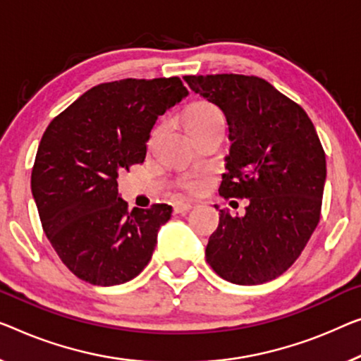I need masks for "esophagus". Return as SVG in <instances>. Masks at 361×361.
<instances>
[{"instance_id":"obj_1","label":"esophagus","mask_w":361,"mask_h":361,"mask_svg":"<svg viewBox=\"0 0 361 361\" xmlns=\"http://www.w3.org/2000/svg\"><path fill=\"white\" fill-rule=\"evenodd\" d=\"M191 207H192V204L178 201V202H175V204H173V212H175V214H185V212L190 211Z\"/></svg>"}]
</instances>
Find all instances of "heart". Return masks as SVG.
Instances as JSON below:
<instances>
[{
	"instance_id": "b5f03b06",
	"label": "heart",
	"mask_w": 361,
	"mask_h": 361,
	"mask_svg": "<svg viewBox=\"0 0 361 361\" xmlns=\"http://www.w3.org/2000/svg\"><path fill=\"white\" fill-rule=\"evenodd\" d=\"M185 123L188 131H195V129L214 125V123H224V115L211 102H196L185 113ZM183 186L190 191H196L199 188L197 181L188 180L183 183Z\"/></svg>"
}]
</instances>
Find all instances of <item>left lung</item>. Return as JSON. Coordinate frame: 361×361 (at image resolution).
Here are the masks:
<instances>
[{
    "instance_id": "left-lung-1",
    "label": "left lung",
    "mask_w": 361,
    "mask_h": 361,
    "mask_svg": "<svg viewBox=\"0 0 361 361\" xmlns=\"http://www.w3.org/2000/svg\"><path fill=\"white\" fill-rule=\"evenodd\" d=\"M185 80L227 118L232 146L220 196L250 199L243 217L220 211L206 259L232 283L274 281L298 259L319 224L326 154L316 129L298 104L261 78Z\"/></svg>"
}]
</instances>
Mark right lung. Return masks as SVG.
Returning a JSON list of instances; mask_svg holds the SVG:
<instances>
[{
	"label": "right lung",
	"instance_id": "1",
	"mask_svg": "<svg viewBox=\"0 0 361 361\" xmlns=\"http://www.w3.org/2000/svg\"><path fill=\"white\" fill-rule=\"evenodd\" d=\"M186 95L176 76L99 84L43 133L32 195L47 238L80 281L102 287L125 283L152 257L171 206L128 211L116 180L144 162L157 118Z\"/></svg>",
	"mask_w": 361,
	"mask_h": 361
}]
</instances>
